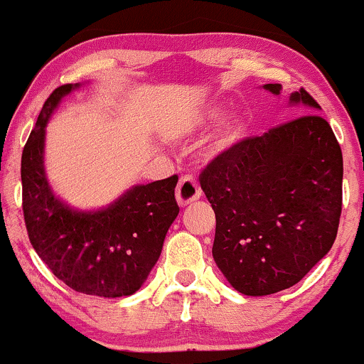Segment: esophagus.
Masks as SVG:
<instances>
[{
  "label": "esophagus",
  "mask_w": 364,
  "mask_h": 364,
  "mask_svg": "<svg viewBox=\"0 0 364 364\" xmlns=\"http://www.w3.org/2000/svg\"><path fill=\"white\" fill-rule=\"evenodd\" d=\"M201 196V190L198 183L191 176H185L179 179L176 188V200L179 206H186L196 201Z\"/></svg>",
  "instance_id": "esophagus-1"
}]
</instances>
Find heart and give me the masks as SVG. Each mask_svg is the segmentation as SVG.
<instances>
[{
    "instance_id": "b5f03b06",
    "label": "heart",
    "mask_w": 364,
    "mask_h": 364,
    "mask_svg": "<svg viewBox=\"0 0 364 364\" xmlns=\"http://www.w3.org/2000/svg\"><path fill=\"white\" fill-rule=\"evenodd\" d=\"M225 114V109L220 104H213L210 107H206L203 112V117L201 121L208 122V121H216ZM247 132V124L242 117L233 116L230 117L227 122L223 124L222 129L216 134L215 141H213V151L215 153H223V151L232 149L233 146H237L243 137H245Z\"/></svg>"
}]
</instances>
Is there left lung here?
<instances>
[{
    "label": "left lung",
    "mask_w": 364,
    "mask_h": 364,
    "mask_svg": "<svg viewBox=\"0 0 364 364\" xmlns=\"http://www.w3.org/2000/svg\"><path fill=\"white\" fill-rule=\"evenodd\" d=\"M279 95L282 85H264ZM291 104L321 105L304 89ZM216 216L213 259L233 289L269 296L297 284L328 254L343 206V153L329 122L304 114L245 137L200 174Z\"/></svg>",
    "instance_id": "8db88e82"
}]
</instances>
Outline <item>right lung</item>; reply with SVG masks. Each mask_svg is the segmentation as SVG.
Instances as JSON below:
<instances>
[{
    "mask_svg": "<svg viewBox=\"0 0 364 364\" xmlns=\"http://www.w3.org/2000/svg\"><path fill=\"white\" fill-rule=\"evenodd\" d=\"M79 84L60 85L45 100L21 154L23 216L35 252L73 291L131 296L158 262L179 213L178 176L139 185L99 211H79L53 195L43 166L45 126L60 100Z\"/></svg>",
    "mask_w": 364,
    "mask_h": 364,
    "instance_id": "obj_1",
    "label": "right lung"
}]
</instances>
